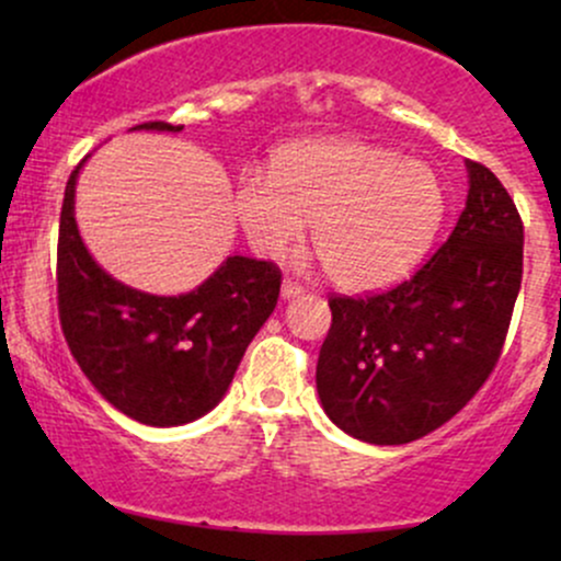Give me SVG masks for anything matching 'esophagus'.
Returning a JSON list of instances; mask_svg holds the SVG:
<instances>
[{
	"mask_svg": "<svg viewBox=\"0 0 561 561\" xmlns=\"http://www.w3.org/2000/svg\"><path fill=\"white\" fill-rule=\"evenodd\" d=\"M302 295V287L298 285V282H282V298L285 300H293V298H300Z\"/></svg>",
	"mask_w": 561,
	"mask_h": 561,
	"instance_id": "1",
	"label": "esophagus"
}]
</instances>
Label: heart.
Segmentation results:
<instances>
[{
    "label": "heart",
    "mask_w": 561,
    "mask_h": 561,
    "mask_svg": "<svg viewBox=\"0 0 561 561\" xmlns=\"http://www.w3.org/2000/svg\"><path fill=\"white\" fill-rule=\"evenodd\" d=\"M237 221L263 259H282L306 234L345 289L403 279L433 242L446 192L422 160L362 139H300L272 156V176L242 173Z\"/></svg>",
    "instance_id": "1"
}]
</instances>
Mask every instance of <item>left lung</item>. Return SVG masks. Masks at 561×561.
<instances>
[{
  "mask_svg": "<svg viewBox=\"0 0 561 561\" xmlns=\"http://www.w3.org/2000/svg\"><path fill=\"white\" fill-rule=\"evenodd\" d=\"M467 176L465 210L420 272L382 295L330 300L319 401L364 443L403 446L433 433L501 356L523 282V218L493 171L467 160Z\"/></svg>",
  "mask_w": 561,
  "mask_h": 561,
  "instance_id": "8db88e82",
  "label": "left lung"
}]
</instances>
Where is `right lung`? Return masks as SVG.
<instances>
[{
	"label": "right lung",
	"mask_w": 561,
	"mask_h": 561,
	"mask_svg": "<svg viewBox=\"0 0 561 561\" xmlns=\"http://www.w3.org/2000/svg\"><path fill=\"white\" fill-rule=\"evenodd\" d=\"M184 126L150 121L131 131ZM89 158V156H87ZM76 165L66 186L57 242V306L70 353L96 392L150 427H179L227 396L250 340L272 317L282 274L274 263L229 255L182 295L141 293L92 259L76 224Z\"/></svg>",
	"instance_id": "right-lung-1"
}]
</instances>
